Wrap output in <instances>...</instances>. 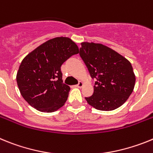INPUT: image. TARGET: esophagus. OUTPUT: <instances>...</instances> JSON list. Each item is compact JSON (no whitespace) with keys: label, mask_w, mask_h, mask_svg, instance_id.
Instances as JSON below:
<instances>
[{"label":"esophagus","mask_w":153,"mask_h":153,"mask_svg":"<svg viewBox=\"0 0 153 153\" xmlns=\"http://www.w3.org/2000/svg\"><path fill=\"white\" fill-rule=\"evenodd\" d=\"M83 85H84V82H78V84L76 86L78 88H81L83 87Z\"/></svg>","instance_id":"esophagus-1"}]
</instances>
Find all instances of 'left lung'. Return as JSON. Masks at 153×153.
Instances as JSON below:
<instances>
[{"label": "left lung", "instance_id": "left-lung-1", "mask_svg": "<svg viewBox=\"0 0 153 153\" xmlns=\"http://www.w3.org/2000/svg\"><path fill=\"white\" fill-rule=\"evenodd\" d=\"M81 58L90 75L96 78L94 93L85 98L91 106L101 111H112L127 101L133 91L135 75L128 60L102 44L82 42Z\"/></svg>", "mask_w": 153, "mask_h": 153}]
</instances>
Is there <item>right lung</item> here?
<instances>
[{
  "mask_svg": "<svg viewBox=\"0 0 153 153\" xmlns=\"http://www.w3.org/2000/svg\"><path fill=\"white\" fill-rule=\"evenodd\" d=\"M79 53L71 38L58 37L45 42L24 58L17 73L21 95L33 108L53 112L65 105L70 87L62 80L61 66Z\"/></svg>",
  "mask_w": 153,
  "mask_h": 153,
  "instance_id": "1",
  "label": "right lung"
}]
</instances>
